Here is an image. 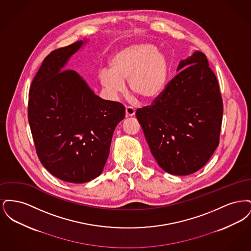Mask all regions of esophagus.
Wrapping results in <instances>:
<instances>
[{"instance_id": "obj_1", "label": "esophagus", "mask_w": 251, "mask_h": 251, "mask_svg": "<svg viewBox=\"0 0 251 251\" xmlns=\"http://www.w3.org/2000/svg\"><path fill=\"white\" fill-rule=\"evenodd\" d=\"M125 112H126V113H125L126 118H130V117L134 116V114H135V109L131 107V106H126V111H125Z\"/></svg>"}]
</instances>
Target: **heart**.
<instances>
[{"label":"heart","mask_w":251,"mask_h":251,"mask_svg":"<svg viewBox=\"0 0 251 251\" xmlns=\"http://www.w3.org/2000/svg\"><path fill=\"white\" fill-rule=\"evenodd\" d=\"M169 74L170 65L165 53L152 44L137 43L118 51L110 61V72L100 73V81L113 96L122 93L128 81L132 93L151 101L165 91Z\"/></svg>","instance_id":"1"}]
</instances>
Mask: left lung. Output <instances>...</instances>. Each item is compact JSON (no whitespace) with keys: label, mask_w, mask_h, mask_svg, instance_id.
I'll list each match as a JSON object with an SVG mask.
<instances>
[{"label":"left lung","mask_w":251,"mask_h":251,"mask_svg":"<svg viewBox=\"0 0 251 251\" xmlns=\"http://www.w3.org/2000/svg\"><path fill=\"white\" fill-rule=\"evenodd\" d=\"M152 105L135 115L151 154L167 173L185 176L206 165L219 144L223 102L206 55L197 50Z\"/></svg>","instance_id":"obj_1"}]
</instances>
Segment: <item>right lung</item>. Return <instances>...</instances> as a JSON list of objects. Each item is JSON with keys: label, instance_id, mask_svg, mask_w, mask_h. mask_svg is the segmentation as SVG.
Here are the masks:
<instances>
[{"label": "right lung", "instance_id": "right-lung-1", "mask_svg": "<svg viewBox=\"0 0 251 251\" xmlns=\"http://www.w3.org/2000/svg\"><path fill=\"white\" fill-rule=\"evenodd\" d=\"M83 44L77 41L46 56L28 100V120L41 164L56 178L72 183L101 174L114 131L125 117L120 102L102 100L77 72L65 70Z\"/></svg>", "mask_w": 251, "mask_h": 251}]
</instances>
